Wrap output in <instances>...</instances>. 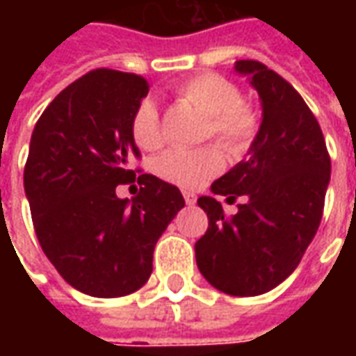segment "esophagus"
Instances as JSON below:
<instances>
[{"mask_svg": "<svg viewBox=\"0 0 356 356\" xmlns=\"http://www.w3.org/2000/svg\"><path fill=\"white\" fill-rule=\"evenodd\" d=\"M183 198H185V202L188 204V206L196 204V194L194 193H188V191H185V193H183Z\"/></svg>", "mask_w": 356, "mask_h": 356, "instance_id": "34e87169", "label": "esophagus"}]
</instances>
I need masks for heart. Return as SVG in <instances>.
Returning a JSON list of instances; mask_svg holds the SVG:
<instances>
[{
    "mask_svg": "<svg viewBox=\"0 0 356 356\" xmlns=\"http://www.w3.org/2000/svg\"><path fill=\"white\" fill-rule=\"evenodd\" d=\"M181 101L208 116L204 137H216L234 156L246 154L261 129V114L254 102L242 99L240 88L216 72L196 74L177 86ZM133 140L145 150L163 145V125L152 99H140L129 122ZM223 148L209 143L198 148H171L154 163L158 177L183 188H196L225 168Z\"/></svg>",
    "mask_w": 356,
    "mask_h": 356,
    "instance_id": "b5f03b06",
    "label": "heart"
}]
</instances>
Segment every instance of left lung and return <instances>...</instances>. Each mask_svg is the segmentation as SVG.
Returning a JSON list of instances; mask_svg holds the SVG:
<instances>
[{
  "instance_id": "8db88e82",
  "label": "left lung",
  "mask_w": 356,
  "mask_h": 356,
  "mask_svg": "<svg viewBox=\"0 0 356 356\" xmlns=\"http://www.w3.org/2000/svg\"><path fill=\"white\" fill-rule=\"evenodd\" d=\"M263 101V122L246 160L213 181L229 202L244 196L234 216L211 198H198L208 231L196 242L198 268L229 296H259L296 270L314 238L330 183V154L303 97L267 66L236 60Z\"/></svg>"
}]
</instances>
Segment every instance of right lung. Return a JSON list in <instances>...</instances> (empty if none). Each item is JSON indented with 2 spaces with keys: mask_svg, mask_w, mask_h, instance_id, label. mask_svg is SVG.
<instances>
[{
  "mask_svg": "<svg viewBox=\"0 0 356 356\" xmlns=\"http://www.w3.org/2000/svg\"><path fill=\"white\" fill-rule=\"evenodd\" d=\"M148 93L143 76L97 68L83 74L43 110L24 165L35 236L58 275L93 298L137 291L152 273V254L183 194L150 173L129 168L140 152L129 122ZM141 186L131 201L118 184Z\"/></svg>",
  "mask_w": 356,
  "mask_h": 356,
  "instance_id": "obj_1",
  "label": "right lung"
}]
</instances>
